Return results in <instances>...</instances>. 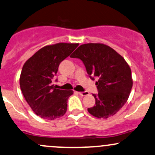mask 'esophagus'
I'll return each instance as SVG.
<instances>
[{
    "mask_svg": "<svg viewBox=\"0 0 155 155\" xmlns=\"http://www.w3.org/2000/svg\"><path fill=\"white\" fill-rule=\"evenodd\" d=\"M78 93H79V95H80L81 96H88L89 95V93L88 92H78Z\"/></svg>",
    "mask_w": 155,
    "mask_h": 155,
    "instance_id": "obj_1",
    "label": "esophagus"
}]
</instances>
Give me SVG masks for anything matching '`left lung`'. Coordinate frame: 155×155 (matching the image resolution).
I'll use <instances>...</instances> for the list:
<instances>
[{"label":"left lung","mask_w":155,"mask_h":155,"mask_svg":"<svg viewBox=\"0 0 155 155\" xmlns=\"http://www.w3.org/2000/svg\"><path fill=\"white\" fill-rule=\"evenodd\" d=\"M80 59L96 84L98 95L93 94L96 105L87 110L98 118H107L116 114L125 104L132 87V71L128 63L113 48L103 43L81 45L71 55Z\"/></svg>","instance_id":"8db88e82"}]
</instances>
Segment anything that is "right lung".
Segmentation results:
<instances>
[{
  "mask_svg": "<svg viewBox=\"0 0 155 155\" xmlns=\"http://www.w3.org/2000/svg\"><path fill=\"white\" fill-rule=\"evenodd\" d=\"M79 43H59L44 46L25 62L20 76V86L25 101L34 113L46 120H55L65 114L68 99L73 91L54 87L52 79L59 64Z\"/></svg>",
  "mask_w": 155,
  "mask_h": 155,
  "instance_id": "add662e5",
  "label": "right lung"
}]
</instances>
